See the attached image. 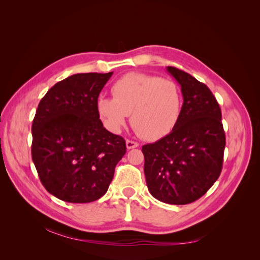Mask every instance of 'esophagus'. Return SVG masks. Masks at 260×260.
I'll use <instances>...</instances> for the list:
<instances>
[{
	"mask_svg": "<svg viewBox=\"0 0 260 260\" xmlns=\"http://www.w3.org/2000/svg\"><path fill=\"white\" fill-rule=\"evenodd\" d=\"M125 145H127V148L128 149H131V148H136L139 146V143L136 142V141H132V140H127L125 141Z\"/></svg>",
	"mask_w": 260,
	"mask_h": 260,
	"instance_id": "esophagus-1",
	"label": "esophagus"
}]
</instances>
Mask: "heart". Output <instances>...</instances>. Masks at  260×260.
<instances>
[{
  "mask_svg": "<svg viewBox=\"0 0 260 260\" xmlns=\"http://www.w3.org/2000/svg\"><path fill=\"white\" fill-rule=\"evenodd\" d=\"M114 98L100 96L98 112L107 127L118 131L131 114V124L143 139L154 141L176 127L182 108L178 84L145 74H128L112 86Z\"/></svg>",
  "mask_w": 260,
  "mask_h": 260,
  "instance_id": "1",
  "label": "heart"
}]
</instances>
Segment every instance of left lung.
<instances>
[{
  "instance_id": "left-lung-1",
  "label": "left lung",
  "mask_w": 260,
  "mask_h": 260,
  "mask_svg": "<svg viewBox=\"0 0 260 260\" xmlns=\"http://www.w3.org/2000/svg\"><path fill=\"white\" fill-rule=\"evenodd\" d=\"M167 70L181 85L183 104L169 135L143 145L144 174L155 199L185 205L202 198L221 174L225 135L208 86L176 67Z\"/></svg>"
}]
</instances>
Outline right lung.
I'll list each match as a JSON object with an SVG mask.
<instances>
[{
	"label": "right lung",
	"instance_id": "add662e5",
	"mask_svg": "<svg viewBox=\"0 0 260 260\" xmlns=\"http://www.w3.org/2000/svg\"><path fill=\"white\" fill-rule=\"evenodd\" d=\"M112 75L70 76L38 105L31 128L32 160L45 190L64 202L101 199L125 154V141L103 127L96 107Z\"/></svg>",
	"mask_w": 260,
	"mask_h": 260
}]
</instances>
